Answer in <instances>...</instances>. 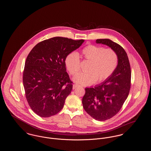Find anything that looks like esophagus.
<instances>
[{"label": "esophagus", "mask_w": 151, "mask_h": 151, "mask_svg": "<svg viewBox=\"0 0 151 151\" xmlns=\"http://www.w3.org/2000/svg\"><path fill=\"white\" fill-rule=\"evenodd\" d=\"M80 86L78 85V84H73V89H76V88H78V87H79Z\"/></svg>", "instance_id": "34e87169"}]
</instances>
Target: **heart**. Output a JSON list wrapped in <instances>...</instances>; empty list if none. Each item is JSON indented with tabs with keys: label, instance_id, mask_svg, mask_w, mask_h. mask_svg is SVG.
Instances as JSON below:
<instances>
[{
	"label": "heart",
	"instance_id": "heart-1",
	"mask_svg": "<svg viewBox=\"0 0 151 151\" xmlns=\"http://www.w3.org/2000/svg\"><path fill=\"white\" fill-rule=\"evenodd\" d=\"M81 57L89 62L86 72L79 73L73 78V81L82 86H90L108 79L115 71L118 64L117 53L112 49L89 45L81 52ZM65 65L69 73L75 75L80 70V60L76 52L69 54L65 59Z\"/></svg>",
	"mask_w": 151,
	"mask_h": 151
}]
</instances>
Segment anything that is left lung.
I'll use <instances>...</instances> for the list:
<instances>
[{"label":"left lung","mask_w":151,"mask_h":151,"mask_svg":"<svg viewBox=\"0 0 151 151\" xmlns=\"http://www.w3.org/2000/svg\"><path fill=\"white\" fill-rule=\"evenodd\" d=\"M97 43L106 45L116 51L119 61L113 73L94 88H86L82 103L86 113L96 120L104 121L116 115L129 94L131 68L127 53L119 44L109 39H97Z\"/></svg>","instance_id":"obj_1"}]
</instances>
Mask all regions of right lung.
<instances>
[{
  "mask_svg": "<svg viewBox=\"0 0 151 151\" xmlns=\"http://www.w3.org/2000/svg\"><path fill=\"white\" fill-rule=\"evenodd\" d=\"M84 42L56 37L37 43L27 58L23 84L29 106L36 114L49 117L63 108L72 89L65 59Z\"/></svg>",
  "mask_w": 151,
  "mask_h": 151,
  "instance_id": "obj_1",
  "label": "right lung"
}]
</instances>
